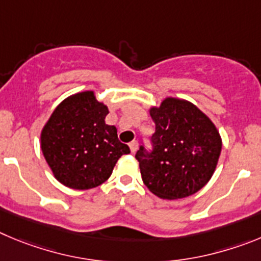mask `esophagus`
Returning a JSON list of instances; mask_svg holds the SVG:
<instances>
[{
	"label": "esophagus",
	"mask_w": 261,
	"mask_h": 261,
	"mask_svg": "<svg viewBox=\"0 0 261 261\" xmlns=\"http://www.w3.org/2000/svg\"><path fill=\"white\" fill-rule=\"evenodd\" d=\"M128 145H130L131 153H135V152L138 151V142H136V140H133V142H131Z\"/></svg>",
	"instance_id": "34e87169"
}]
</instances>
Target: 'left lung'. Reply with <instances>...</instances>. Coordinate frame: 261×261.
<instances>
[{
  "instance_id": "1",
  "label": "left lung",
  "mask_w": 261,
  "mask_h": 261,
  "mask_svg": "<svg viewBox=\"0 0 261 261\" xmlns=\"http://www.w3.org/2000/svg\"><path fill=\"white\" fill-rule=\"evenodd\" d=\"M156 125L153 152H136L147 189L166 200L187 198L212 178L222 140L211 118L196 105L178 97H165L149 108Z\"/></svg>"
}]
</instances>
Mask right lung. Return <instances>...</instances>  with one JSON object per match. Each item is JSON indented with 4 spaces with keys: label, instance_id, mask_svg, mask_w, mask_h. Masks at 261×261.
<instances>
[{
    "label": "right lung",
    "instance_id": "right-lung-1",
    "mask_svg": "<svg viewBox=\"0 0 261 261\" xmlns=\"http://www.w3.org/2000/svg\"><path fill=\"white\" fill-rule=\"evenodd\" d=\"M108 113L95 91H83L61 101L44 125L41 151L63 186L95 189L110 177L119 157L130 153L118 140L116 126L105 123Z\"/></svg>",
    "mask_w": 261,
    "mask_h": 261
}]
</instances>
